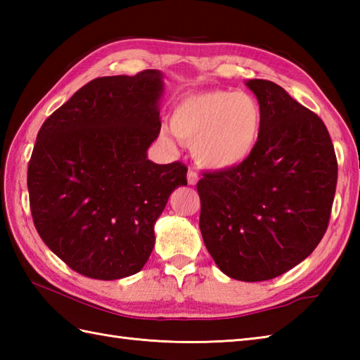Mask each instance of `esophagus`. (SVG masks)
Listing matches in <instances>:
<instances>
[{
  "label": "esophagus",
  "instance_id": "obj_1",
  "mask_svg": "<svg viewBox=\"0 0 360 360\" xmlns=\"http://www.w3.org/2000/svg\"><path fill=\"white\" fill-rule=\"evenodd\" d=\"M198 179H200V176H198L195 168H188V172H187V181H188V184H190V186H195L196 182H198Z\"/></svg>",
  "mask_w": 360,
  "mask_h": 360
}]
</instances>
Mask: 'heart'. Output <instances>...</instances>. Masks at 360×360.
Returning a JSON list of instances; mask_svg holds the SVG:
<instances>
[{"label":"heart","mask_w":360,"mask_h":360,"mask_svg":"<svg viewBox=\"0 0 360 360\" xmlns=\"http://www.w3.org/2000/svg\"><path fill=\"white\" fill-rule=\"evenodd\" d=\"M170 129L210 170L235 168L252 156L262 137L263 111L248 93L209 89L190 94L174 106ZM165 143H170L162 136Z\"/></svg>","instance_id":"heart-1"}]
</instances>
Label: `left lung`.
Here are the masks:
<instances>
[{
    "label": "left lung",
    "instance_id": "left-lung-1",
    "mask_svg": "<svg viewBox=\"0 0 360 360\" xmlns=\"http://www.w3.org/2000/svg\"><path fill=\"white\" fill-rule=\"evenodd\" d=\"M246 85L262 106V137L244 164L202 174L200 229L226 275L264 281L292 269L323 238L338 159L316 112L274 82Z\"/></svg>",
    "mask_w": 360,
    "mask_h": 360
}]
</instances>
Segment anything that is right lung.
Returning a JSON list of instances; mask_svg holds the SVG:
<instances>
[{"label": "right lung", "mask_w": 360, "mask_h": 360, "mask_svg": "<svg viewBox=\"0 0 360 360\" xmlns=\"http://www.w3.org/2000/svg\"><path fill=\"white\" fill-rule=\"evenodd\" d=\"M162 74L98 77L44 120L27 167L38 235L85 277L139 272L155 246V223L187 167L158 165L147 150L160 131Z\"/></svg>", "instance_id": "obj_1"}]
</instances>
